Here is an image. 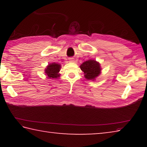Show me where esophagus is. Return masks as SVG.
I'll return each instance as SVG.
<instances>
[{"label":"esophagus","mask_w":147,"mask_h":147,"mask_svg":"<svg viewBox=\"0 0 147 147\" xmlns=\"http://www.w3.org/2000/svg\"><path fill=\"white\" fill-rule=\"evenodd\" d=\"M69 61H70V62H74V60H73V59H69Z\"/></svg>","instance_id":"esophagus-1"}]
</instances>
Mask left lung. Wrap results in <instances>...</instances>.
<instances>
[{"mask_svg":"<svg viewBox=\"0 0 147 147\" xmlns=\"http://www.w3.org/2000/svg\"><path fill=\"white\" fill-rule=\"evenodd\" d=\"M79 67L85 74L84 78L87 80L94 81L101 73L100 63L94 59H89L83 62Z\"/></svg>","mask_w":147,"mask_h":147,"instance_id":"left-lung-1","label":"left lung"}]
</instances>
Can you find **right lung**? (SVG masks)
<instances>
[{"label":"right lung","instance_id":"1","mask_svg":"<svg viewBox=\"0 0 147 147\" xmlns=\"http://www.w3.org/2000/svg\"><path fill=\"white\" fill-rule=\"evenodd\" d=\"M61 68V64L53 62L49 63L44 70L45 75L49 79H57L60 77L59 73Z\"/></svg>","mask_w":147,"mask_h":147}]
</instances>
